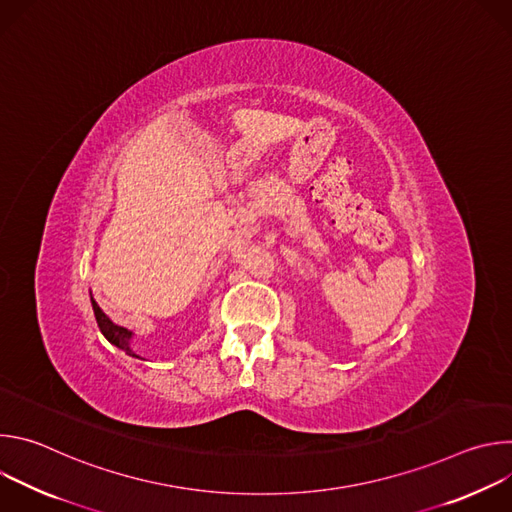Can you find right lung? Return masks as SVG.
Masks as SVG:
<instances>
[{"label":"right lung","mask_w":512,"mask_h":512,"mask_svg":"<svg viewBox=\"0 0 512 512\" xmlns=\"http://www.w3.org/2000/svg\"><path fill=\"white\" fill-rule=\"evenodd\" d=\"M91 304H93V312H95V318H97V324H99L101 334H103L113 346H117L119 350H123L125 354L135 356V358H141V356L131 348L133 332L127 330V328H123V326H117L115 322H111V318L99 308V304L95 302L93 296H91Z\"/></svg>","instance_id":"right-lung-1"}]
</instances>
